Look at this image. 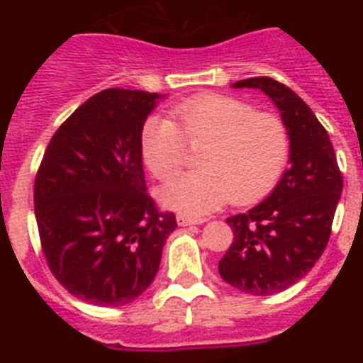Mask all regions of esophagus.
<instances>
[{
    "mask_svg": "<svg viewBox=\"0 0 363 363\" xmlns=\"http://www.w3.org/2000/svg\"><path fill=\"white\" fill-rule=\"evenodd\" d=\"M176 221H178V225H182V227L201 225V223L205 221V218H192V216H187V214H178Z\"/></svg>",
    "mask_w": 363,
    "mask_h": 363,
    "instance_id": "1",
    "label": "esophagus"
}]
</instances>
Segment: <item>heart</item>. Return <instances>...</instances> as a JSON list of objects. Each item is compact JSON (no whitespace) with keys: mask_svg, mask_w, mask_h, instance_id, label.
I'll use <instances>...</instances> for the list:
<instances>
[{"mask_svg":"<svg viewBox=\"0 0 363 363\" xmlns=\"http://www.w3.org/2000/svg\"><path fill=\"white\" fill-rule=\"evenodd\" d=\"M176 123L152 116L142 130V150L154 176L169 179L188 159V144L206 147L204 165L171 179L162 201L184 214H207L233 198L252 203L272 191L291 152L284 120L243 99L200 94L171 108ZM189 143L187 144L186 142Z\"/></svg>","mask_w":363,"mask_h":363,"instance_id":"heart-1","label":"heart"}]
</instances>
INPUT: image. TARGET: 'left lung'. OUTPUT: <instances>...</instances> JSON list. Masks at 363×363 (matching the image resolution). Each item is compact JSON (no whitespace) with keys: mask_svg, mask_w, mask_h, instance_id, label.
<instances>
[{"mask_svg":"<svg viewBox=\"0 0 363 363\" xmlns=\"http://www.w3.org/2000/svg\"><path fill=\"white\" fill-rule=\"evenodd\" d=\"M233 86L267 94L289 130L291 167L262 203L227 218L234 240L218 264L238 291L271 296L301 280L325 251L344 182L329 134L296 92L267 76Z\"/></svg>","mask_w":363,"mask_h":363,"instance_id":"left-lung-1","label":"left lung"}]
</instances>
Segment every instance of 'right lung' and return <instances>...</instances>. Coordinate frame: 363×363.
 Instances as JSON below:
<instances>
[{
  "label": "right lung",
  "mask_w": 363,
  "mask_h": 363,
  "mask_svg": "<svg viewBox=\"0 0 363 363\" xmlns=\"http://www.w3.org/2000/svg\"><path fill=\"white\" fill-rule=\"evenodd\" d=\"M163 96L107 89L54 133L34 182L41 249L76 298L118 307L152 284L176 229L147 194L142 130Z\"/></svg>",
  "instance_id": "1"
}]
</instances>
